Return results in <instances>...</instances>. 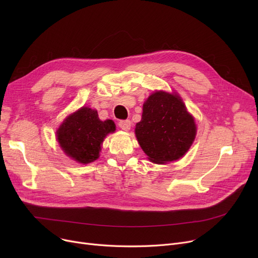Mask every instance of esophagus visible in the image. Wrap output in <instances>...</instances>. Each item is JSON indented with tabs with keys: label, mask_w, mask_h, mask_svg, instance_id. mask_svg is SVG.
Returning a JSON list of instances; mask_svg holds the SVG:
<instances>
[{
	"label": "esophagus",
	"mask_w": 258,
	"mask_h": 258,
	"mask_svg": "<svg viewBox=\"0 0 258 258\" xmlns=\"http://www.w3.org/2000/svg\"><path fill=\"white\" fill-rule=\"evenodd\" d=\"M118 125H119V127H120L121 130H123V131H126V132H127V131L131 130L132 122H131L130 120H121V121H119Z\"/></svg>",
	"instance_id": "34e87169"
}]
</instances>
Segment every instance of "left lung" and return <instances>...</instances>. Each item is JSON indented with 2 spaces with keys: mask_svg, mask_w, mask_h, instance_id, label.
<instances>
[{
  "mask_svg": "<svg viewBox=\"0 0 258 258\" xmlns=\"http://www.w3.org/2000/svg\"><path fill=\"white\" fill-rule=\"evenodd\" d=\"M135 134L148 160L166 164L188 152L196 138L197 125L177 93L157 91L145 100Z\"/></svg>",
  "mask_w": 258,
  "mask_h": 258,
  "instance_id": "obj_1",
  "label": "left lung"
}]
</instances>
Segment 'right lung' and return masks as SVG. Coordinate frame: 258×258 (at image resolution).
<instances>
[{"instance_id":"add662e5","label":"right lung","mask_w":258,"mask_h":258,"mask_svg":"<svg viewBox=\"0 0 258 258\" xmlns=\"http://www.w3.org/2000/svg\"><path fill=\"white\" fill-rule=\"evenodd\" d=\"M115 130L113 120L101 121L96 110L83 106L63 120L56 137L68 157L78 163L88 164L99 158L104 138Z\"/></svg>"}]
</instances>
